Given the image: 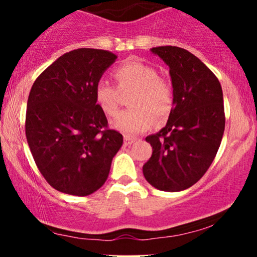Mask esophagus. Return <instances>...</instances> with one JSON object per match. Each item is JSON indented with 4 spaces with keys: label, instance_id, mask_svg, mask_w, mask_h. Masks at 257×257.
I'll return each mask as SVG.
<instances>
[{
    "label": "esophagus",
    "instance_id": "1",
    "mask_svg": "<svg viewBox=\"0 0 257 257\" xmlns=\"http://www.w3.org/2000/svg\"><path fill=\"white\" fill-rule=\"evenodd\" d=\"M136 142V139L132 138V137H124V145H132Z\"/></svg>",
    "mask_w": 257,
    "mask_h": 257
}]
</instances>
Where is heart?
<instances>
[{
    "instance_id": "1",
    "label": "heart",
    "mask_w": 257,
    "mask_h": 257,
    "mask_svg": "<svg viewBox=\"0 0 257 257\" xmlns=\"http://www.w3.org/2000/svg\"><path fill=\"white\" fill-rule=\"evenodd\" d=\"M120 92L134 89L132 98L133 110L119 113L112 120L115 131L126 137H136L152 128L153 116L162 120L169 115L173 105V89L169 82L160 78L154 67L142 61H128L113 72ZM95 103L107 115H114L118 110L119 93L107 82H99L94 90Z\"/></svg>"
}]
</instances>
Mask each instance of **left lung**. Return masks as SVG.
Listing matches in <instances>:
<instances>
[{
	"instance_id": "1",
	"label": "left lung",
	"mask_w": 257,
	"mask_h": 257,
	"mask_svg": "<svg viewBox=\"0 0 257 257\" xmlns=\"http://www.w3.org/2000/svg\"><path fill=\"white\" fill-rule=\"evenodd\" d=\"M150 52L169 67L173 109L167 125L145 138L153 154L143 174L159 190L181 191L200 180L219 150L225 131L221 84L186 49L163 46Z\"/></svg>"
}]
</instances>
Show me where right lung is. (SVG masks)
Returning <instances> with one entry per match:
<instances>
[{
	"mask_svg": "<svg viewBox=\"0 0 257 257\" xmlns=\"http://www.w3.org/2000/svg\"><path fill=\"white\" fill-rule=\"evenodd\" d=\"M116 56L78 48L57 58L31 88L26 137L41 174L61 193L87 196L107 180L123 144L95 103V85Z\"/></svg>",
	"mask_w": 257,
	"mask_h": 257,
	"instance_id": "1",
	"label": "right lung"
}]
</instances>
